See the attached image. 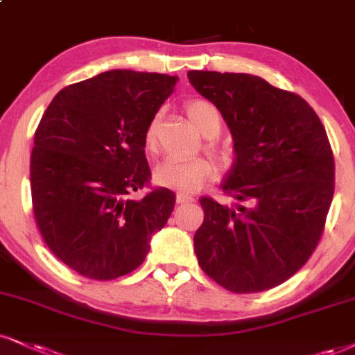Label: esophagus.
I'll return each mask as SVG.
<instances>
[{
	"instance_id": "esophagus-1",
	"label": "esophagus",
	"mask_w": 355,
	"mask_h": 355,
	"mask_svg": "<svg viewBox=\"0 0 355 355\" xmlns=\"http://www.w3.org/2000/svg\"><path fill=\"white\" fill-rule=\"evenodd\" d=\"M176 202L178 204H189V202H194V198L189 194H184V192H179L176 196Z\"/></svg>"
}]
</instances>
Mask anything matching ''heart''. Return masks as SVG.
Masks as SVG:
<instances>
[{"mask_svg": "<svg viewBox=\"0 0 355 355\" xmlns=\"http://www.w3.org/2000/svg\"><path fill=\"white\" fill-rule=\"evenodd\" d=\"M186 115L194 128L205 138H214L220 133L222 116L216 105L207 100H191L186 103ZM157 130H159V115H155L146 125L143 135L144 150L156 153L157 150ZM205 151L216 157L218 164H227L229 155L214 141L205 144ZM216 174L214 164L207 157H192V159H178L168 157L161 161L155 169V181L161 187H168L171 191L194 192L200 186L211 181Z\"/></svg>", "mask_w": 355, "mask_h": 355, "instance_id": "heart-1", "label": "heart"}]
</instances>
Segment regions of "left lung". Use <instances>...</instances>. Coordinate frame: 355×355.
<instances>
[{
  "instance_id": "obj_1",
  "label": "left lung",
  "mask_w": 355,
  "mask_h": 355,
  "mask_svg": "<svg viewBox=\"0 0 355 355\" xmlns=\"http://www.w3.org/2000/svg\"><path fill=\"white\" fill-rule=\"evenodd\" d=\"M187 77L232 131L237 159L222 191L240 202L200 199L196 257L232 293L271 290L309 260L324 232L334 196L324 125L304 98L257 76L189 71Z\"/></svg>"
}]
</instances>
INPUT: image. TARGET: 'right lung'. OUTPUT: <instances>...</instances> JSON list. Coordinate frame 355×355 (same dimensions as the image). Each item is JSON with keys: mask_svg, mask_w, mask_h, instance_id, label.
<instances>
[{"mask_svg": "<svg viewBox=\"0 0 355 355\" xmlns=\"http://www.w3.org/2000/svg\"><path fill=\"white\" fill-rule=\"evenodd\" d=\"M166 73L108 71L65 87L39 121L31 196L49 250L82 277L108 282L137 270L176 196L150 186L143 135L176 85Z\"/></svg>", "mask_w": 355, "mask_h": 355, "instance_id": "add662e5", "label": "right lung"}]
</instances>
